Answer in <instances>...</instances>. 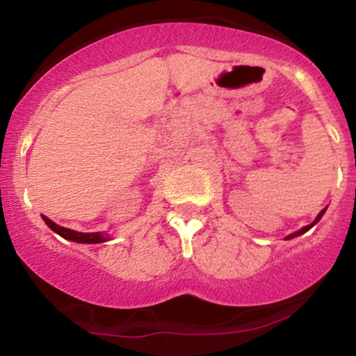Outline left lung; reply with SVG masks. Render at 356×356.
Wrapping results in <instances>:
<instances>
[{"mask_svg":"<svg viewBox=\"0 0 356 356\" xmlns=\"http://www.w3.org/2000/svg\"><path fill=\"white\" fill-rule=\"evenodd\" d=\"M325 211H326V207H325V209H323V211L320 212V214H318V216H316V219H314L312 224H308V226H305V227H303V229H300V231L293 232V234H289V236H288V238H286V239H293V238H296V236H300V234H305V232H306V231H309V229H312V227L314 226V224H316V222H318V220H320V219L323 218V214H325Z\"/></svg>","mask_w":356,"mask_h":356,"instance_id":"obj_1","label":"left lung"}]
</instances>
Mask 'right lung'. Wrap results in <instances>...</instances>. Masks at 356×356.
Segmentation results:
<instances>
[{"mask_svg":"<svg viewBox=\"0 0 356 356\" xmlns=\"http://www.w3.org/2000/svg\"><path fill=\"white\" fill-rule=\"evenodd\" d=\"M43 220L47 222V226L50 227L51 231H55L56 234H60L61 238L68 239V241H75V243H81V244H99V243H105L108 238L105 234H100V232H76L73 229H67V227H61L58 224L53 222L51 219H48L47 216H43Z\"/></svg>","mask_w":356,"mask_h":356,"instance_id":"1","label":"right lung"}]
</instances>
